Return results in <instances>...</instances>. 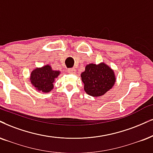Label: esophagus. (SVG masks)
Masks as SVG:
<instances>
[{
	"instance_id": "esophagus-1",
	"label": "esophagus",
	"mask_w": 153,
	"mask_h": 153,
	"mask_svg": "<svg viewBox=\"0 0 153 153\" xmlns=\"http://www.w3.org/2000/svg\"><path fill=\"white\" fill-rule=\"evenodd\" d=\"M67 71H68V73H69V74H76V70L75 69H68Z\"/></svg>"
}]
</instances>
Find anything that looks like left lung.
<instances>
[{
  "mask_svg": "<svg viewBox=\"0 0 153 153\" xmlns=\"http://www.w3.org/2000/svg\"><path fill=\"white\" fill-rule=\"evenodd\" d=\"M81 77L84 91L93 97L104 95L113 88L116 80L114 71L104 62L99 65L88 64Z\"/></svg>",
  "mask_w": 153,
  "mask_h": 153,
  "instance_id": "left-lung-1",
  "label": "left lung"
}]
</instances>
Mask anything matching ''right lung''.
I'll use <instances>...</instances> for the list:
<instances>
[{
	"mask_svg": "<svg viewBox=\"0 0 153 153\" xmlns=\"http://www.w3.org/2000/svg\"><path fill=\"white\" fill-rule=\"evenodd\" d=\"M60 73L59 71L53 70L50 65H46L34 69L31 72L30 80L37 91L49 93L53 89L54 80Z\"/></svg>",
	"mask_w": 153,
	"mask_h": 153,
	"instance_id": "1",
	"label": "right lung"
}]
</instances>
